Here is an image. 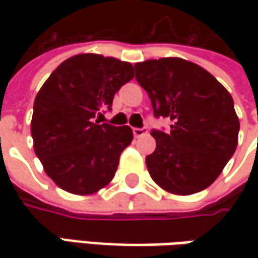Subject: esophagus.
Masks as SVG:
<instances>
[{"instance_id":"34e87169","label":"esophagus","mask_w":258,"mask_h":258,"mask_svg":"<svg viewBox=\"0 0 258 258\" xmlns=\"http://www.w3.org/2000/svg\"><path fill=\"white\" fill-rule=\"evenodd\" d=\"M148 134V131L146 129H139V127H134V136L135 138H141V136H144V135Z\"/></svg>"}]
</instances>
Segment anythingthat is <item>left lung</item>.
Instances as JSON below:
<instances>
[{
    "label": "left lung",
    "mask_w": 258,
    "mask_h": 258,
    "mask_svg": "<svg viewBox=\"0 0 258 258\" xmlns=\"http://www.w3.org/2000/svg\"><path fill=\"white\" fill-rule=\"evenodd\" d=\"M135 76L155 116L172 120L168 134L152 131L156 149L146 156L151 178L175 195L208 188L238 144L240 120L231 94L201 66L179 57L136 63Z\"/></svg>",
    "instance_id": "8db88e82"
}]
</instances>
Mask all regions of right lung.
<instances>
[{
	"label": "right lung",
	"instance_id": "obj_1",
	"mask_svg": "<svg viewBox=\"0 0 258 258\" xmlns=\"http://www.w3.org/2000/svg\"><path fill=\"white\" fill-rule=\"evenodd\" d=\"M135 77L127 61L94 53L64 60L35 96L31 119L34 152L53 182L75 195H90L113 179L134 134L129 126L96 120L114 93Z\"/></svg>",
	"mask_w": 258,
	"mask_h": 258
}]
</instances>
